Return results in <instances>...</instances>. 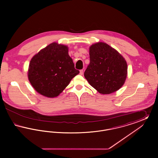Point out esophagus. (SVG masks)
<instances>
[{
	"label": "esophagus",
	"instance_id": "34e87169",
	"mask_svg": "<svg viewBox=\"0 0 158 158\" xmlns=\"http://www.w3.org/2000/svg\"><path fill=\"white\" fill-rule=\"evenodd\" d=\"M83 72V70H80V75H82Z\"/></svg>",
	"mask_w": 158,
	"mask_h": 158
}]
</instances>
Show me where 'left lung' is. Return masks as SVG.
<instances>
[{
	"instance_id": "left-lung-1",
	"label": "left lung",
	"mask_w": 158,
	"mask_h": 158,
	"mask_svg": "<svg viewBox=\"0 0 158 158\" xmlns=\"http://www.w3.org/2000/svg\"><path fill=\"white\" fill-rule=\"evenodd\" d=\"M90 63L84 76L102 94H110L122 87L127 75V64L116 50L99 42L89 47Z\"/></svg>"
}]
</instances>
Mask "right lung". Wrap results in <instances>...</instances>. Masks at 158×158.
<instances>
[{"label": "right lung", "mask_w": 158, "mask_h": 158, "mask_svg": "<svg viewBox=\"0 0 158 158\" xmlns=\"http://www.w3.org/2000/svg\"><path fill=\"white\" fill-rule=\"evenodd\" d=\"M79 73L68 54V46L53 43L31 59L28 77L40 94L54 98L59 95Z\"/></svg>", "instance_id": "add662e5"}]
</instances>
